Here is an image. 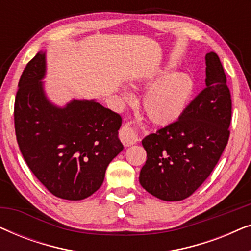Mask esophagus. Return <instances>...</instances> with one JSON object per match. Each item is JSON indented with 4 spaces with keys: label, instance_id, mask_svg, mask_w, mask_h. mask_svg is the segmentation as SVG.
<instances>
[{
    "label": "esophagus",
    "instance_id": "esophagus-1",
    "mask_svg": "<svg viewBox=\"0 0 251 251\" xmlns=\"http://www.w3.org/2000/svg\"><path fill=\"white\" fill-rule=\"evenodd\" d=\"M120 137H121L122 144L125 146H131L138 140V135H137L136 130L129 125L122 126L121 130H120Z\"/></svg>",
    "mask_w": 251,
    "mask_h": 251
}]
</instances>
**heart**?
<instances>
[{
  "label": "heart",
  "instance_id": "obj_1",
  "mask_svg": "<svg viewBox=\"0 0 251 251\" xmlns=\"http://www.w3.org/2000/svg\"><path fill=\"white\" fill-rule=\"evenodd\" d=\"M137 85L147 89L143 97L146 115L157 126H168L179 120L190 106L195 94V81L192 75L175 72L169 66L154 70L137 80ZM123 101L136 100L131 91H122Z\"/></svg>",
  "mask_w": 251,
  "mask_h": 251
}]
</instances>
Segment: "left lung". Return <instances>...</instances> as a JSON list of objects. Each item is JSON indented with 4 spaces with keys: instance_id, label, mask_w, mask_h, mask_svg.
<instances>
[{
    "instance_id": "8db88e82",
    "label": "left lung",
    "mask_w": 251,
    "mask_h": 251,
    "mask_svg": "<svg viewBox=\"0 0 251 251\" xmlns=\"http://www.w3.org/2000/svg\"><path fill=\"white\" fill-rule=\"evenodd\" d=\"M205 89L176 122L142 140L147 160L143 188L160 200L181 201L214 170L229 136L232 100L224 68L214 51L205 54Z\"/></svg>"
}]
</instances>
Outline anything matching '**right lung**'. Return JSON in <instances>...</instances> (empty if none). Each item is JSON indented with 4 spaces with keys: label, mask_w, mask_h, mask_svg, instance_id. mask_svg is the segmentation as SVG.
Returning <instances> with one entry per match:
<instances>
[{
    "label": "right lung",
    "mask_w": 251,
    "mask_h": 251,
    "mask_svg": "<svg viewBox=\"0 0 251 251\" xmlns=\"http://www.w3.org/2000/svg\"><path fill=\"white\" fill-rule=\"evenodd\" d=\"M47 51L27 64L15 101L17 142L27 166L57 198L78 201L101 186L111 161L123 150L121 116L96 99L58 106L44 89Z\"/></svg>",
    "instance_id": "obj_1"
}]
</instances>
